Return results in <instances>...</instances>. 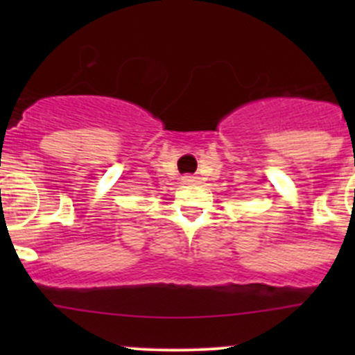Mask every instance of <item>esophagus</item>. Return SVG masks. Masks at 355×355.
Instances as JSON below:
<instances>
[{
  "label": "esophagus",
  "mask_w": 355,
  "mask_h": 355,
  "mask_svg": "<svg viewBox=\"0 0 355 355\" xmlns=\"http://www.w3.org/2000/svg\"><path fill=\"white\" fill-rule=\"evenodd\" d=\"M182 180H184V184H196V182H198V177H192V175H185V177H182Z\"/></svg>",
  "instance_id": "esophagus-1"
}]
</instances>
